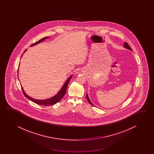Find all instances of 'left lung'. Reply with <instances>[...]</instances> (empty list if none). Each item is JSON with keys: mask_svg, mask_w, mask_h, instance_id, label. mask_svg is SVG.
Segmentation results:
<instances>
[{"mask_svg": "<svg viewBox=\"0 0 154 154\" xmlns=\"http://www.w3.org/2000/svg\"><path fill=\"white\" fill-rule=\"evenodd\" d=\"M124 47H125V48H127V49H129V50H131V51H132V49L131 48V47L129 46V45H128V43L127 42H125V44H124ZM86 98H87V100H88V103H90V104H91V105H92V106H95L94 105H93L92 103H91V102L90 101V99L88 98V94L86 95Z\"/></svg>", "mask_w": 154, "mask_h": 154, "instance_id": "left-lung-1", "label": "left lung"}]
</instances>
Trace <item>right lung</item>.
Wrapping results in <instances>:
<instances>
[{
	"mask_svg": "<svg viewBox=\"0 0 154 154\" xmlns=\"http://www.w3.org/2000/svg\"><path fill=\"white\" fill-rule=\"evenodd\" d=\"M48 38V37H44V38H43L42 39H40L38 41H37V42L33 43L32 45H31V46L36 45H37L38 43L42 42L43 40L46 39V38ZM26 50H27V49H26V50L23 52V54L26 52ZM23 54H22V56L23 55ZM18 73H19V69H18V70H17V74H18ZM17 75H18V74H17ZM72 75L70 77H69V78L66 80V82L64 83V84L62 88L60 89V90L58 92V93L57 95H55L54 96H53V97L48 98V99H46V100H36V99L31 98V97H29V96H28V95L26 94L25 91L23 90V88L22 87V86H21V88H22V90H23V92L24 96H25L26 97L28 98L29 100H31V101H32L33 102H34V103H37V104H38V105H42V106H51V105H54V104H56L57 103H58V102L60 101L61 100V99L63 97V96H64L65 94H66V88H67V86H68V84H69L70 79L72 78Z\"/></svg>",
	"mask_w": 154,
	"mask_h": 154,
	"instance_id": "add662e5",
	"label": "right lung"
}]
</instances>
